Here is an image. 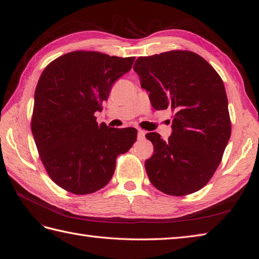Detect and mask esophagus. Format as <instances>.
Listing matches in <instances>:
<instances>
[{
	"mask_svg": "<svg viewBox=\"0 0 259 259\" xmlns=\"http://www.w3.org/2000/svg\"><path fill=\"white\" fill-rule=\"evenodd\" d=\"M145 135H146V132H145V131H143V130H138V135H137V137H138V139H139V140L144 139V138H145Z\"/></svg>",
	"mask_w": 259,
	"mask_h": 259,
	"instance_id": "obj_1",
	"label": "esophagus"
}]
</instances>
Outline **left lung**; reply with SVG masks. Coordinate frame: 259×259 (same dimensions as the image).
<instances>
[{"instance_id": "8db88e82", "label": "left lung", "mask_w": 259, "mask_h": 259, "mask_svg": "<svg viewBox=\"0 0 259 259\" xmlns=\"http://www.w3.org/2000/svg\"><path fill=\"white\" fill-rule=\"evenodd\" d=\"M134 70L155 110L170 108L173 133H148L154 153L145 163L156 189L175 197L200 190L213 177L231 135L222 77L200 55L169 51L138 57Z\"/></svg>"}]
</instances>
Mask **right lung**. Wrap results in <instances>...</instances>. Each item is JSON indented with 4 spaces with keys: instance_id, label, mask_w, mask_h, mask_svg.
<instances>
[{
    "instance_id": "right-lung-1",
    "label": "right lung",
    "mask_w": 259,
    "mask_h": 259,
    "mask_svg": "<svg viewBox=\"0 0 259 259\" xmlns=\"http://www.w3.org/2000/svg\"><path fill=\"white\" fill-rule=\"evenodd\" d=\"M135 57L93 51L62 55L38 79L31 131L38 155L53 182L74 194L104 188L114 173L116 156L137 139L134 127L98 124L113 83L132 69Z\"/></svg>"
}]
</instances>
